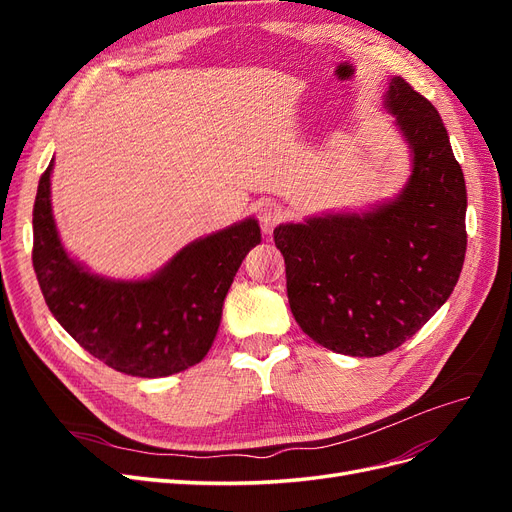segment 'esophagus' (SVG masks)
Wrapping results in <instances>:
<instances>
[{
    "label": "esophagus",
    "mask_w": 512,
    "mask_h": 512,
    "mask_svg": "<svg viewBox=\"0 0 512 512\" xmlns=\"http://www.w3.org/2000/svg\"><path fill=\"white\" fill-rule=\"evenodd\" d=\"M286 218V211L282 205L277 203H265L258 209V220H260V228L262 232H273V228L280 224Z\"/></svg>",
    "instance_id": "obj_1"
}]
</instances>
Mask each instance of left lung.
I'll return each instance as SVG.
<instances>
[{"mask_svg":"<svg viewBox=\"0 0 512 512\" xmlns=\"http://www.w3.org/2000/svg\"><path fill=\"white\" fill-rule=\"evenodd\" d=\"M384 106L412 151L397 198L273 230L294 320L339 354L399 348L451 297L466 258V181L433 104L393 76Z\"/></svg>","mask_w":512,"mask_h":512,"instance_id":"obj_1","label":"left lung"}]
</instances>
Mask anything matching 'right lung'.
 <instances>
[{"label":"right lung","mask_w":512,"mask_h":512,"mask_svg":"<svg viewBox=\"0 0 512 512\" xmlns=\"http://www.w3.org/2000/svg\"><path fill=\"white\" fill-rule=\"evenodd\" d=\"M53 160L34 203V271L55 320L104 365L162 378L205 359L226 292L245 254L260 243L247 218L185 245L149 280L115 282L89 273L59 241L51 209Z\"/></svg>","instance_id":"add662e5"}]
</instances>
